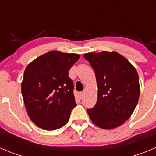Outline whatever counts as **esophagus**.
Returning <instances> with one entry per match:
<instances>
[{"label":"esophagus","mask_w":156,"mask_h":156,"mask_svg":"<svg viewBox=\"0 0 156 156\" xmlns=\"http://www.w3.org/2000/svg\"><path fill=\"white\" fill-rule=\"evenodd\" d=\"M84 94H85V90H83V91H81L79 93V95H80V98H82Z\"/></svg>","instance_id":"esophagus-1"}]
</instances>
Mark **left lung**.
Segmentation results:
<instances>
[{
  "instance_id": "obj_1",
  "label": "left lung",
  "mask_w": 156,
  "mask_h": 156,
  "mask_svg": "<svg viewBox=\"0 0 156 156\" xmlns=\"http://www.w3.org/2000/svg\"><path fill=\"white\" fill-rule=\"evenodd\" d=\"M96 76L98 101L87 113L95 125L113 129L124 123L133 113L140 96L136 69L117 52L85 54Z\"/></svg>"
}]
</instances>
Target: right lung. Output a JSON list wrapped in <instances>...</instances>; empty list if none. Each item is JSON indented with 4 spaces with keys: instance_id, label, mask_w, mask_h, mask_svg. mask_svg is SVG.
Returning a JSON list of instances; mask_svg holds the SVG:
<instances>
[{
    "instance_id": "obj_1",
    "label": "right lung",
    "mask_w": 156,
    "mask_h": 156,
    "mask_svg": "<svg viewBox=\"0 0 156 156\" xmlns=\"http://www.w3.org/2000/svg\"><path fill=\"white\" fill-rule=\"evenodd\" d=\"M79 58L77 54L52 51L27 66L22 94L27 113L38 127L54 130L62 127L69 119L76 103L69 72Z\"/></svg>"
}]
</instances>
